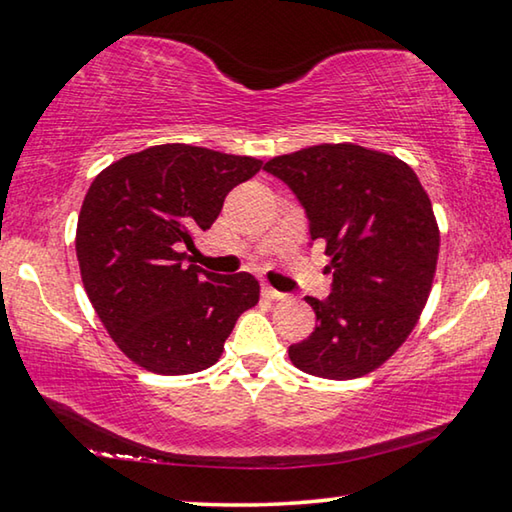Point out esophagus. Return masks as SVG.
Masks as SVG:
<instances>
[{"label": "esophagus", "mask_w": 512, "mask_h": 512, "mask_svg": "<svg viewBox=\"0 0 512 512\" xmlns=\"http://www.w3.org/2000/svg\"><path fill=\"white\" fill-rule=\"evenodd\" d=\"M263 295L267 297V300H274V302H279V300H286V295L279 293V290H274L272 286H265V288H263Z\"/></svg>", "instance_id": "obj_1"}]
</instances>
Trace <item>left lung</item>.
Returning <instances> with one entry per match:
<instances>
[{
    "label": "left lung",
    "instance_id": "1",
    "mask_svg": "<svg viewBox=\"0 0 512 512\" xmlns=\"http://www.w3.org/2000/svg\"><path fill=\"white\" fill-rule=\"evenodd\" d=\"M325 242L334 274L327 300L306 297L318 325L288 348L300 371L355 380L380 368L428 302L437 270L439 226L410 164L357 144H320L272 157Z\"/></svg>",
    "mask_w": 512,
    "mask_h": 512
}]
</instances>
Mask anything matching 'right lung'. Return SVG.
<instances>
[{"label":"right lung","instance_id":"1","mask_svg":"<svg viewBox=\"0 0 512 512\" xmlns=\"http://www.w3.org/2000/svg\"><path fill=\"white\" fill-rule=\"evenodd\" d=\"M263 169L249 155L162 144L102 169L84 196L75 251L86 295L119 350L157 375L206 371L235 320L258 304L249 272L187 265L235 185Z\"/></svg>","mask_w":512,"mask_h":512}]
</instances>
